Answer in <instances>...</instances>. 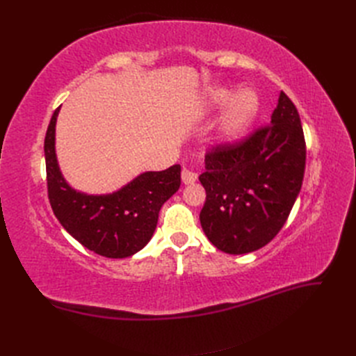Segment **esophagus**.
<instances>
[{"label": "esophagus", "mask_w": 356, "mask_h": 356, "mask_svg": "<svg viewBox=\"0 0 356 356\" xmlns=\"http://www.w3.org/2000/svg\"><path fill=\"white\" fill-rule=\"evenodd\" d=\"M181 179H182V182H184V184H193V182L197 179V174H196V172H193V170L184 168L181 172Z\"/></svg>", "instance_id": "1"}]
</instances>
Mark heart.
Instances as JSON below:
<instances>
[{
    "label": "heart",
    "instance_id": "obj_1",
    "mask_svg": "<svg viewBox=\"0 0 356 356\" xmlns=\"http://www.w3.org/2000/svg\"><path fill=\"white\" fill-rule=\"evenodd\" d=\"M232 92L227 89H218L211 93L209 102L212 105H222L230 99ZM258 110L257 96L250 90H242L232 99L227 111L224 114L221 132L225 138H233L242 134L246 126L251 123Z\"/></svg>",
    "mask_w": 356,
    "mask_h": 356
}]
</instances>
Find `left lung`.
Listing matches in <instances>:
<instances>
[{
	"label": "left lung",
	"mask_w": 356,
	"mask_h": 356,
	"mask_svg": "<svg viewBox=\"0 0 356 356\" xmlns=\"http://www.w3.org/2000/svg\"><path fill=\"white\" fill-rule=\"evenodd\" d=\"M306 141L300 115L281 92L268 124L213 145L199 177L207 190L200 224L227 254L260 250L284 227L303 184Z\"/></svg>",
	"instance_id": "8db88e82"
}]
</instances>
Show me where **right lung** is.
I'll list each match as a JSON object with an SVG mask.
<instances>
[{
    "label": "right lung",
    "instance_id": "right-lung-1",
    "mask_svg": "<svg viewBox=\"0 0 356 356\" xmlns=\"http://www.w3.org/2000/svg\"><path fill=\"white\" fill-rule=\"evenodd\" d=\"M53 113L44 139L47 195L56 218L75 241L106 258H126L149 242L163 203L181 186V166L145 172L122 190L106 196H88L63 179L55 153Z\"/></svg>",
    "mask_w": 356,
    "mask_h": 356
}]
</instances>
